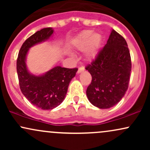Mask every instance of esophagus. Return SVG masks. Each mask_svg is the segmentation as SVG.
Returning <instances> with one entry per match:
<instances>
[{
    "instance_id": "esophagus-1",
    "label": "esophagus",
    "mask_w": 150,
    "mask_h": 150,
    "mask_svg": "<svg viewBox=\"0 0 150 150\" xmlns=\"http://www.w3.org/2000/svg\"><path fill=\"white\" fill-rule=\"evenodd\" d=\"M85 70V68H84V67H80V68H78V70H77V73H82V72H83Z\"/></svg>"
}]
</instances>
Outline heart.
I'll use <instances>...</instances> for the list:
<instances>
[{
    "instance_id": "obj_1",
    "label": "heart",
    "mask_w": 150,
    "mask_h": 150,
    "mask_svg": "<svg viewBox=\"0 0 150 150\" xmlns=\"http://www.w3.org/2000/svg\"><path fill=\"white\" fill-rule=\"evenodd\" d=\"M101 43V36L99 33H94L92 30H86L79 35L76 46L80 50H86V56L92 60L97 56Z\"/></svg>"
}]
</instances>
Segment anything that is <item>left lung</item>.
Returning <instances> with one entry per match:
<instances>
[{"mask_svg":"<svg viewBox=\"0 0 150 150\" xmlns=\"http://www.w3.org/2000/svg\"><path fill=\"white\" fill-rule=\"evenodd\" d=\"M131 67L126 41L112 30L106 45L85 68L92 77L86 91L91 104L99 108L118 104L128 88Z\"/></svg>","mask_w":150,"mask_h":150,"instance_id":"8db88e82","label":"left lung"}]
</instances>
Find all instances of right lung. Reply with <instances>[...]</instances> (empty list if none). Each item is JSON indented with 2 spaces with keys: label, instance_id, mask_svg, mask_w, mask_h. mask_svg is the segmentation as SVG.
<instances>
[{
  "label": "right lung",
  "instance_id": "right-lung-1",
  "mask_svg": "<svg viewBox=\"0 0 150 150\" xmlns=\"http://www.w3.org/2000/svg\"><path fill=\"white\" fill-rule=\"evenodd\" d=\"M53 32L51 27H47L29 37L21 46L17 60V73L22 93L32 104L43 110L53 109L63 102L70 81L77 71V68L56 66L40 75L29 72L26 64L29 49L48 40Z\"/></svg>",
  "mask_w": 150,
  "mask_h": 150
}]
</instances>
